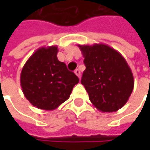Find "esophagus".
Instances as JSON below:
<instances>
[{"instance_id":"obj_1","label":"esophagus","mask_w":150,"mask_h":150,"mask_svg":"<svg viewBox=\"0 0 150 150\" xmlns=\"http://www.w3.org/2000/svg\"><path fill=\"white\" fill-rule=\"evenodd\" d=\"M75 74L76 75H77V76H78L79 78L80 79V76H81V74H80V71H79V69H76V70H75Z\"/></svg>"}]
</instances>
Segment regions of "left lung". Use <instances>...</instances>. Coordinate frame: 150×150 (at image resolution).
Listing matches in <instances>:
<instances>
[{
  "label": "left lung",
  "instance_id": "8db88e82",
  "mask_svg": "<svg viewBox=\"0 0 150 150\" xmlns=\"http://www.w3.org/2000/svg\"><path fill=\"white\" fill-rule=\"evenodd\" d=\"M78 46L86 66L81 83L91 104L102 112L119 110L129 100L134 86L132 72L125 58L102 43Z\"/></svg>",
  "mask_w": 150,
  "mask_h": 150
}]
</instances>
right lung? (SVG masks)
<instances>
[{
	"label": "right lung",
	"mask_w": 150,
	"mask_h": 150,
	"mask_svg": "<svg viewBox=\"0 0 150 150\" xmlns=\"http://www.w3.org/2000/svg\"><path fill=\"white\" fill-rule=\"evenodd\" d=\"M58 46L41 47L21 70L20 82L24 96L32 105L51 111L68 100L79 81L74 72L57 58Z\"/></svg>",
	"instance_id": "right-lung-1"
}]
</instances>
